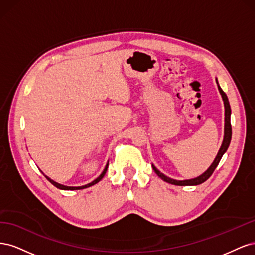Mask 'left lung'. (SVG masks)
<instances>
[{
	"mask_svg": "<svg viewBox=\"0 0 255 255\" xmlns=\"http://www.w3.org/2000/svg\"><path fill=\"white\" fill-rule=\"evenodd\" d=\"M216 83H217V86H218V90L221 95V98L223 100V104H225V135H223V140L221 143L220 149L217 153V155H216L214 161L212 163V165L208 167L206 170L202 173L200 174L197 177H194V179H188V180H174L171 179V177H169L167 175H165L164 173H161L158 169L152 164V168L153 170L155 171V173L160 177L161 180L169 183V184H173V185H177V186H194V185H199V184H202L204 183L208 177H210L214 170L216 169V167L218 166L219 161L222 157L223 154H225L229 148L230 142H231V138H232V127H231V107H230V103H229V100L227 95L225 94V91L221 89V87L219 86L218 84V80L216 79Z\"/></svg>",
	"mask_w": 255,
	"mask_h": 255,
	"instance_id": "obj_1",
	"label": "left lung"
}]
</instances>
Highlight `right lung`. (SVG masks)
Listing matches in <instances>:
<instances>
[{
	"label": "right lung",
	"mask_w": 255,
	"mask_h": 255,
	"mask_svg": "<svg viewBox=\"0 0 255 255\" xmlns=\"http://www.w3.org/2000/svg\"><path fill=\"white\" fill-rule=\"evenodd\" d=\"M107 168H109V161H107V164H106V166H105V168H104V170L102 171V173L100 174L96 180H94L91 183H88V184H86V185H83V186H66V185L59 184V183H57V182H55V181H53L52 179H50V177L47 176L45 174H44V176L47 177V180H48L50 183H52V184L54 185V186L59 188V189H63V190H78V189H84V188L90 187V186H92V185H95V184H97L98 182L101 181V180L103 179V176L105 175L106 171H107Z\"/></svg>",
	"instance_id": "obj_1"
}]
</instances>
